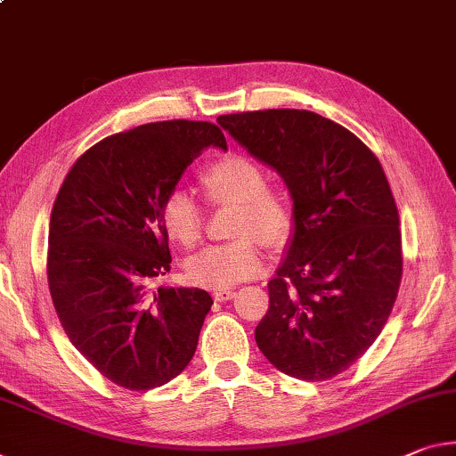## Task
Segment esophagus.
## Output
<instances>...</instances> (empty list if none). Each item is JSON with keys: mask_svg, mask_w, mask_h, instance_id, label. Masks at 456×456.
<instances>
[{"mask_svg": "<svg viewBox=\"0 0 456 456\" xmlns=\"http://www.w3.org/2000/svg\"><path fill=\"white\" fill-rule=\"evenodd\" d=\"M213 298H215L216 302H227V300H231V298H235V290H216V292L213 294Z\"/></svg>", "mask_w": 456, "mask_h": 456, "instance_id": "1", "label": "esophagus"}]
</instances>
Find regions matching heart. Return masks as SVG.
Wrapping results in <instances>:
<instances>
[{
  "label": "heart",
  "mask_w": 456,
  "mask_h": 456,
  "mask_svg": "<svg viewBox=\"0 0 456 456\" xmlns=\"http://www.w3.org/2000/svg\"><path fill=\"white\" fill-rule=\"evenodd\" d=\"M207 200L215 207H235L231 235L235 241L211 245L199 251L184 265L191 284L208 290H227L259 273L264 265L259 243L281 249L294 233L290 197L267 184L264 166L243 154H227L207 166L200 175ZM166 235L180 248L197 245L205 213L189 192L175 191L162 205Z\"/></svg>",
  "instance_id": "heart-1"
}]
</instances>
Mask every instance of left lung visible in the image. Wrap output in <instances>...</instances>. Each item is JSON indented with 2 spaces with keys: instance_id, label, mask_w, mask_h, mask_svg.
I'll return each mask as SVG.
<instances>
[{
  "instance_id": "1",
  "label": "left lung",
  "mask_w": 456,
  "mask_h": 456,
  "mask_svg": "<svg viewBox=\"0 0 456 456\" xmlns=\"http://www.w3.org/2000/svg\"><path fill=\"white\" fill-rule=\"evenodd\" d=\"M235 142L278 172L294 233L256 329L265 359L296 379L335 378L370 349L402 281L400 216L373 151L305 110L221 115Z\"/></svg>"
}]
</instances>
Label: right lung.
Instances as JSON below:
<instances>
[{"instance_id": "right-lung-1", "label": "right lung", "mask_w": 456, "mask_h": 456, "mask_svg": "<svg viewBox=\"0 0 456 456\" xmlns=\"http://www.w3.org/2000/svg\"><path fill=\"white\" fill-rule=\"evenodd\" d=\"M227 150L208 121H156L115 134L72 164L48 231V288L75 349L134 392L175 379L197 351L213 298L150 281L170 272L162 205L202 150Z\"/></svg>"}]
</instances>
